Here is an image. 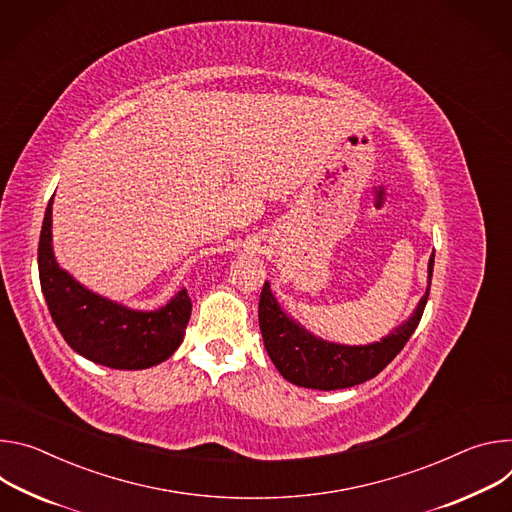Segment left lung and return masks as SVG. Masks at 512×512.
I'll return each instance as SVG.
<instances>
[{"instance_id": "1", "label": "left lung", "mask_w": 512, "mask_h": 512, "mask_svg": "<svg viewBox=\"0 0 512 512\" xmlns=\"http://www.w3.org/2000/svg\"><path fill=\"white\" fill-rule=\"evenodd\" d=\"M433 258L435 254L429 258V287L433 276ZM429 287L411 319L396 327L382 342L370 346H339L313 337L282 313L270 293L268 282H264L258 303V321L264 348L278 372L297 386L337 390L362 384L380 374L405 348L423 317Z\"/></svg>"}]
</instances>
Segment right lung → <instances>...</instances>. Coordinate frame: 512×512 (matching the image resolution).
Masks as SVG:
<instances>
[{"mask_svg":"<svg viewBox=\"0 0 512 512\" xmlns=\"http://www.w3.org/2000/svg\"><path fill=\"white\" fill-rule=\"evenodd\" d=\"M50 225L52 199L38 242V274L48 311L65 342L87 360L116 370H144L173 356L191 317L187 291L158 311H132L107 301L59 268L50 246Z\"/></svg>","mask_w":512,"mask_h":512,"instance_id":"add662e5","label":"right lung"}]
</instances>
